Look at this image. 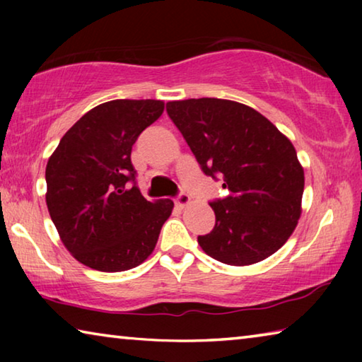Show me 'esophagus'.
<instances>
[{
  "label": "esophagus",
  "mask_w": 362,
  "mask_h": 362,
  "mask_svg": "<svg viewBox=\"0 0 362 362\" xmlns=\"http://www.w3.org/2000/svg\"><path fill=\"white\" fill-rule=\"evenodd\" d=\"M189 201H192V198H189V196L185 192H180L175 198V204L179 207H185V206L189 204Z\"/></svg>",
  "instance_id": "esophagus-1"
}]
</instances>
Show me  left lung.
<instances>
[{
    "mask_svg": "<svg viewBox=\"0 0 362 362\" xmlns=\"http://www.w3.org/2000/svg\"><path fill=\"white\" fill-rule=\"evenodd\" d=\"M166 110L206 175L223 180L216 225L201 249L226 265L265 260L289 240L302 212L303 168L284 134L257 110L223 99L168 102Z\"/></svg>",
    "mask_w": 362,
    "mask_h": 362,
    "instance_id": "left-lung-1",
    "label": "left lung"
}]
</instances>
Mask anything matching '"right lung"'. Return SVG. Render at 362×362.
I'll return each mask as SVG.
<instances>
[{
	"mask_svg": "<svg viewBox=\"0 0 362 362\" xmlns=\"http://www.w3.org/2000/svg\"><path fill=\"white\" fill-rule=\"evenodd\" d=\"M164 112L161 100H110L73 124L49 158L46 204L64 246L83 265L126 272L153 252L170 199L146 201L132 145Z\"/></svg>",
	"mask_w": 362,
	"mask_h": 362,
	"instance_id": "obj_1",
	"label": "right lung"
}]
</instances>
